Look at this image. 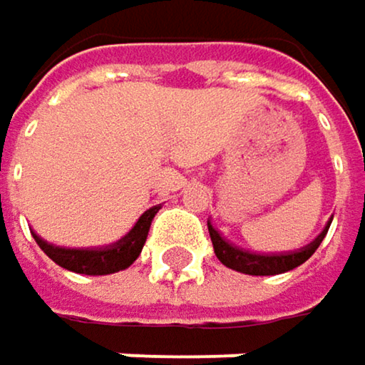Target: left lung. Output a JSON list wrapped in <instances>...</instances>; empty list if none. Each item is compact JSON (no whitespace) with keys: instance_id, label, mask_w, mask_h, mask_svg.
<instances>
[{"instance_id":"8db88e82","label":"left lung","mask_w":365,"mask_h":365,"mask_svg":"<svg viewBox=\"0 0 365 365\" xmlns=\"http://www.w3.org/2000/svg\"><path fill=\"white\" fill-rule=\"evenodd\" d=\"M329 225H331V219L327 221L323 232L312 242H308L306 247H302L297 251H289V253H253V251L240 249V247L232 245L230 240H225L210 221H208V232H210V240L215 247V255L219 257V262L223 266H227L230 270H236V272L251 274V276H274V274L289 272V270L302 266L306 259H310L312 253L323 242Z\"/></svg>"}]
</instances>
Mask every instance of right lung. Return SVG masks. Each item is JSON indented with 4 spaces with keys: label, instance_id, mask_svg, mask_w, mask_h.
Listing matches in <instances>:
<instances>
[{
    "label": "right lung",
    "instance_id": "add662e5",
    "mask_svg": "<svg viewBox=\"0 0 365 365\" xmlns=\"http://www.w3.org/2000/svg\"><path fill=\"white\" fill-rule=\"evenodd\" d=\"M161 206H153L148 208L138 221L135 225L116 242L106 245V247H97V249H68V247H57L51 245L46 240H42L36 232L34 238L38 242V247L61 268L76 274H87V276H106V274H114L129 268L142 253V247L146 242L150 223L155 219V215L159 212Z\"/></svg>",
    "mask_w": 365,
    "mask_h": 365
}]
</instances>
